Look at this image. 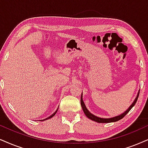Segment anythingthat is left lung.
<instances>
[{
  "mask_svg": "<svg viewBox=\"0 0 148 148\" xmlns=\"http://www.w3.org/2000/svg\"><path fill=\"white\" fill-rule=\"evenodd\" d=\"M139 92H138V94H137V96H136V97L135 100H134V102H132V104L130 106V107H129L128 109L126 110V111L124 112V113H121V115L115 116V117H111V118H101V117H97V116H95L94 115H93L92 113H91L90 112L88 111L87 108H86V106L85 105V103H84V102H83V96H81V98H80V104H81V106H82V108H83V111H84V113L85 114V115L87 116L88 118L91 119V120L95 121H96V122H98V123L115 122V121H119V119H122L123 117H124V116L126 115V114L128 113V112L130 111V109H131V108L134 106V104H136V101H137L138 97H139Z\"/></svg>",
  "mask_w": 148,
  "mask_h": 148,
  "instance_id": "8db88e82",
  "label": "left lung"
}]
</instances>
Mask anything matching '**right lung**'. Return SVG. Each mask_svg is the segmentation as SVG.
<instances>
[{
    "instance_id": "add662e5",
    "label": "right lung",
    "mask_w": 148,
    "mask_h": 148,
    "mask_svg": "<svg viewBox=\"0 0 148 148\" xmlns=\"http://www.w3.org/2000/svg\"><path fill=\"white\" fill-rule=\"evenodd\" d=\"M57 111H58V109L57 110V111H56L55 112V113H54L53 114H52V115H50V117H47V118H46V119H42V120H40V121H44V120H46V119H50V118H52V117H53V116H55V114H56V113H57Z\"/></svg>"
}]
</instances>
